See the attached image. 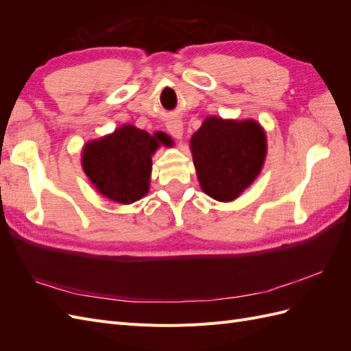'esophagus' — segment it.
Instances as JSON below:
<instances>
[{"label":"esophagus","instance_id":"obj_1","mask_svg":"<svg viewBox=\"0 0 351 351\" xmlns=\"http://www.w3.org/2000/svg\"><path fill=\"white\" fill-rule=\"evenodd\" d=\"M167 130L169 132V134H171L173 137H176V139H182L183 137V123L180 119H171L168 123H167Z\"/></svg>","mask_w":351,"mask_h":351}]
</instances>
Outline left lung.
<instances>
[{
	"label": "left lung",
	"mask_w": 351,
	"mask_h": 351,
	"mask_svg": "<svg viewBox=\"0 0 351 351\" xmlns=\"http://www.w3.org/2000/svg\"><path fill=\"white\" fill-rule=\"evenodd\" d=\"M200 187L212 199L239 197L261 173L267 156V134L254 120L208 117L190 139Z\"/></svg>",
	"instance_id": "obj_1"
}]
</instances>
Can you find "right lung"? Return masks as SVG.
Here are the masks:
<instances>
[{
  "instance_id": "obj_1",
  "label": "right lung",
  "mask_w": 351,
  "mask_h": 351,
  "mask_svg": "<svg viewBox=\"0 0 351 351\" xmlns=\"http://www.w3.org/2000/svg\"><path fill=\"white\" fill-rule=\"evenodd\" d=\"M168 141L165 133L151 136L134 125H121L84 145L83 171L102 196L124 205L133 204L149 190L151 156L159 143L167 145Z\"/></svg>"
}]
</instances>
